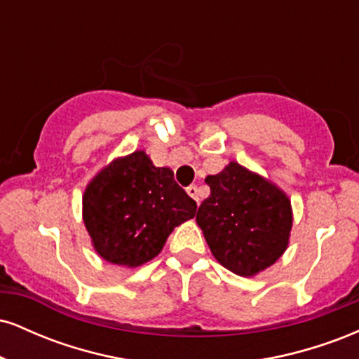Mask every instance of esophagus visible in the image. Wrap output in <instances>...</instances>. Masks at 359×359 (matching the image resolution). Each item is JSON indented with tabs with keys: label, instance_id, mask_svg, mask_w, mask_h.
Listing matches in <instances>:
<instances>
[{
	"label": "esophagus",
	"instance_id": "1",
	"mask_svg": "<svg viewBox=\"0 0 359 359\" xmlns=\"http://www.w3.org/2000/svg\"><path fill=\"white\" fill-rule=\"evenodd\" d=\"M187 194L192 197L194 201H196L197 204H199V189H197V185H189Z\"/></svg>",
	"mask_w": 359,
	"mask_h": 359
}]
</instances>
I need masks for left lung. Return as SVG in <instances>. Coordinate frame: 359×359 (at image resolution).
Returning <instances> with one entry per match:
<instances>
[{
    "instance_id": "left-lung-1",
    "label": "left lung",
    "mask_w": 359,
    "mask_h": 359,
    "mask_svg": "<svg viewBox=\"0 0 359 359\" xmlns=\"http://www.w3.org/2000/svg\"><path fill=\"white\" fill-rule=\"evenodd\" d=\"M211 196L199 205L196 221L212 257L241 277L266 270L285 253L290 240V199L277 184L229 162L205 177Z\"/></svg>"
}]
</instances>
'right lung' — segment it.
Instances as JSON below:
<instances>
[{"mask_svg":"<svg viewBox=\"0 0 359 359\" xmlns=\"http://www.w3.org/2000/svg\"><path fill=\"white\" fill-rule=\"evenodd\" d=\"M196 201L168 167H155L145 150L102 167L82 196V219L93 248L106 262L137 269L154 259L175 226L196 216Z\"/></svg>","mask_w":359,"mask_h":359,"instance_id":"add662e5","label":"right lung"}]
</instances>
